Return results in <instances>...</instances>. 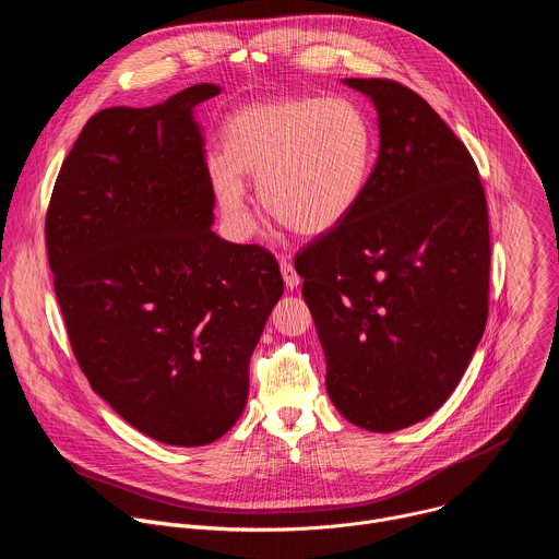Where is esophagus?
Segmentation results:
<instances>
[{"label": "esophagus", "mask_w": 559, "mask_h": 559, "mask_svg": "<svg viewBox=\"0 0 559 559\" xmlns=\"http://www.w3.org/2000/svg\"><path fill=\"white\" fill-rule=\"evenodd\" d=\"M281 274H283V281H285L287 289H294L302 283V278L298 276V272L294 270V265L287 259H281Z\"/></svg>", "instance_id": "1"}]
</instances>
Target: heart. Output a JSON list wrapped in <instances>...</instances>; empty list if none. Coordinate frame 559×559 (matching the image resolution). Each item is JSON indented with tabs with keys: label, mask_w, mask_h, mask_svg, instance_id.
<instances>
[{
	"label": "heart",
	"mask_w": 559,
	"mask_h": 559,
	"mask_svg": "<svg viewBox=\"0 0 559 559\" xmlns=\"http://www.w3.org/2000/svg\"><path fill=\"white\" fill-rule=\"evenodd\" d=\"M225 156L210 162L216 199L248 234L252 218L243 177L257 181L263 207L300 236L345 223L367 190L373 130L347 97H281L236 110L225 123Z\"/></svg>",
	"instance_id": "b5f03b06"
}]
</instances>
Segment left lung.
Here are the masks:
<instances>
[{
	"instance_id": "left-lung-1",
	"label": "left lung",
	"mask_w": 559,
	"mask_h": 559,
	"mask_svg": "<svg viewBox=\"0 0 559 559\" xmlns=\"http://www.w3.org/2000/svg\"><path fill=\"white\" fill-rule=\"evenodd\" d=\"M378 110L362 201L296 257L334 407L397 431L444 405L489 316V212L466 145L412 88L345 79Z\"/></svg>"
}]
</instances>
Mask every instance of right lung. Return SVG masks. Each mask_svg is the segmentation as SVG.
<instances>
[{
    "instance_id": "right-lung-1",
    "label": "right lung",
    "mask_w": 559,
    "mask_h": 559,
    "mask_svg": "<svg viewBox=\"0 0 559 559\" xmlns=\"http://www.w3.org/2000/svg\"><path fill=\"white\" fill-rule=\"evenodd\" d=\"M190 86L106 108L68 152L46 214L48 263L74 358L141 433L218 440L241 418L250 358L283 294L276 259L212 231L214 188Z\"/></svg>"
}]
</instances>
